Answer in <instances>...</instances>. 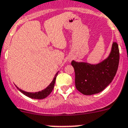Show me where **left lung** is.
Masks as SVG:
<instances>
[{
    "label": "left lung",
    "instance_id": "1",
    "mask_svg": "<svg viewBox=\"0 0 128 128\" xmlns=\"http://www.w3.org/2000/svg\"><path fill=\"white\" fill-rule=\"evenodd\" d=\"M120 60L118 45L113 42L108 58L96 64L72 61L75 72V86L84 95L100 92L114 79Z\"/></svg>",
    "mask_w": 128,
    "mask_h": 128
}]
</instances>
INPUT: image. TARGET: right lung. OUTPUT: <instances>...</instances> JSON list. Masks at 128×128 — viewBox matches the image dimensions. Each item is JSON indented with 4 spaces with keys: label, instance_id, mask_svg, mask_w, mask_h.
Masks as SVG:
<instances>
[{
    "label": "right lung",
    "instance_id": "obj_1",
    "mask_svg": "<svg viewBox=\"0 0 128 128\" xmlns=\"http://www.w3.org/2000/svg\"><path fill=\"white\" fill-rule=\"evenodd\" d=\"M58 72H57L54 76V80H52V82L49 84L48 87H46L45 89L42 90V91L39 92H26L24 90H22L20 89L19 88L17 87L18 88V90H20L22 93H23L24 94L27 96L29 98H31L34 99H44L45 98H46L48 95L50 94V93L52 92L53 89L54 88V84H55V82H56V77L58 76Z\"/></svg>",
    "mask_w": 128,
    "mask_h": 128
}]
</instances>
